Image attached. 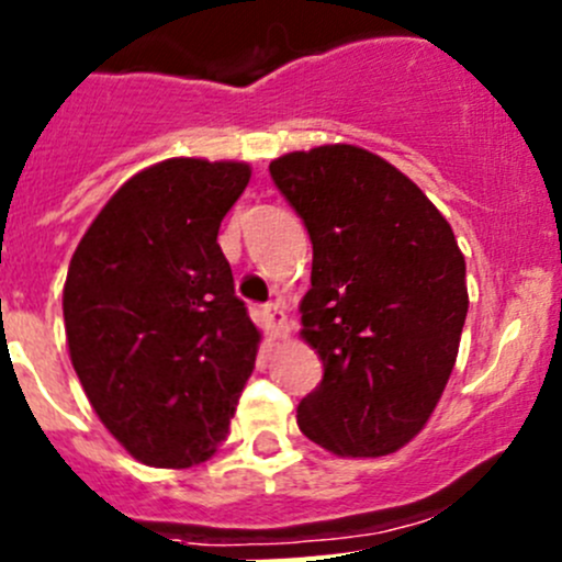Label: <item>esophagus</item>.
Instances as JSON below:
<instances>
[{"label": "esophagus", "instance_id": "esophagus-1", "mask_svg": "<svg viewBox=\"0 0 562 562\" xmlns=\"http://www.w3.org/2000/svg\"><path fill=\"white\" fill-rule=\"evenodd\" d=\"M263 315H266V323H269L271 334H274V337H285V334H288L285 310H282L277 302H271V304H266V307H263Z\"/></svg>", "mask_w": 562, "mask_h": 562}]
</instances>
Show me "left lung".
Wrapping results in <instances>:
<instances>
[{"label":"left lung","instance_id":"1","mask_svg":"<svg viewBox=\"0 0 562 562\" xmlns=\"http://www.w3.org/2000/svg\"><path fill=\"white\" fill-rule=\"evenodd\" d=\"M313 241L302 337L323 381L299 429L337 457H386L432 416L468 315L464 255L435 203L391 162L350 144L269 166Z\"/></svg>","mask_w":562,"mask_h":562}]
</instances>
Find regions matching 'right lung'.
<instances>
[{"mask_svg": "<svg viewBox=\"0 0 562 562\" xmlns=\"http://www.w3.org/2000/svg\"><path fill=\"white\" fill-rule=\"evenodd\" d=\"M247 162L173 157L124 181L67 269L65 331L108 432L151 468L206 462L228 438L260 331L234 291L220 223Z\"/></svg>", "mask_w": 562, "mask_h": 562, "instance_id": "right-lung-1", "label": "right lung"}]
</instances>
